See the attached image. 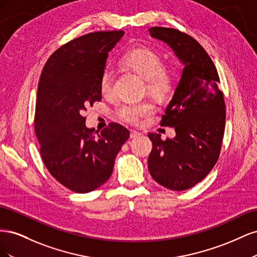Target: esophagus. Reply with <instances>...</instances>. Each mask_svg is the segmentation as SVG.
<instances>
[{
    "instance_id": "obj_1",
    "label": "esophagus",
    "mask_w": 257,
    "mask_h": 257,
    "mask_svg": "<svg viewBox=\"0 0 257 257\" xmlns=\"http://www.w3.org/2000/svg\"><path fill=\"white\" fill-rule=\"evenodd\" d=\"M139 135H142L141 132L135 131V130H131V131H130V137H131V138H135V137H137V136H139Z\"/></svg>"
}]
</instances>
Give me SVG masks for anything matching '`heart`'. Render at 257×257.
<instances>
[{
	"mask_svg": "<svg viewBox=\"0 0 257 257\" xmlns=\"http://www.w3.org/2000/svg\"><path fill=\"white\" fill-rule=\"evenodd\" d=\"M121 63L142 76L147 80V88L155 94L164 93L170 85V74L164 66L161 54L149 47H137L127 51L121 59ZM113 73L109 67H105L100 74L99 88L103 94L112 90ZM154 105L145 100L141 103H124L115 110V116L120 121L135 124L144 116L152 114Z\"/></svg>",
	"mask_w": 257,
	"mask_h": 257,
	"instance_id": "heart-1",
	"label": "heart"
}]
</instances>
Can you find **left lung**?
I'll use <instances>...</instances> for the list:
<instances>
[{"label": "left lung", "mask_w": 257, "mask_h": 257, "mask_svg": "<svg viewBox=\"0 0 257 257\" xmlns=\"http://www.w3.org/2000/svg\"><path fill=\"white\" fill-rule=\"evenodd\" d=\"M152 37L167 43L184 64L173 99L162 115V126H173L176 137L163 141L149 133L152 150L148 168L155 181L184 191L211 172L220 157L225 130V103L217 88L219 74L195 38L172 28L149 29Z\"/></svg>", "instance_id": "1"}]
</instances>
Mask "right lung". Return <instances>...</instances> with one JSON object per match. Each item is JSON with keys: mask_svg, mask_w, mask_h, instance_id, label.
<instances>
[{"mask_svg": "<svg viewBox=\"0 0 257 257\" xmlns=\"http://www.w3.org/2000/svg\"><path fill=\"white\" fill-rule=\"evenodd\" d=\"M123 34L102 31L74 38L51 54L38 82L34 130L43 162L57 181L76 193L91 192L109 179L130 137L114 122L95 135L83 116L102 99L100 74Z\"/></svg>", "mask_w": 257, "mask_h": 257, "instance_id": "add662e5", "label": "right lung"}]
</instances>
